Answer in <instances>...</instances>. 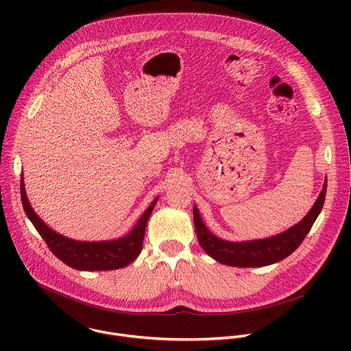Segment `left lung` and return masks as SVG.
<instances>
[{
    "instance_id": "left-lung-1",
    "label": "left lung",
    "mask_w": 351,
    "mask_h": 351,
    "mask_svg": "<svg viewBox=\"0 0 351 351\" xmlns=\"http://www.w3.org/2000/svg\"><path fill=\"white\" fill-rule=\"evenodd\" d=\"M326 194V182L317 198L310 213L297 225L272 237L250 241H228L213 234L204 225L197 207H193L194 228L199 245L204 252L221 264L239 267V268H256L265 267L282 261L290 256L294 250L303 243L304 237L313 228L317 217L319 215Z\"/></svg>"
}]
</instances>
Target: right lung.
Segmentation results:
<instances>
[{"label": "right lung", "mask_w": 351, "mask_h": 351, "mask_svg": "<svg viewBox=\"0 0 351 351\" xmlns=\"http://www.w3.org/2000/svg\"><path fill=\"white\" fill-rule=\"evenodd\" d=\"M21 197L27 218L47 243L48 248L51 250V253L71 268L79 271L119 269L134 261L141 252L147 221L158 199V197L154 199L152 206L140 217L136 226L125 237L107 241H77L57 233L41 221L29 203L23 178L21 179Z\"/></svg>", "instance_id": "obj_1"}]
</instances>
